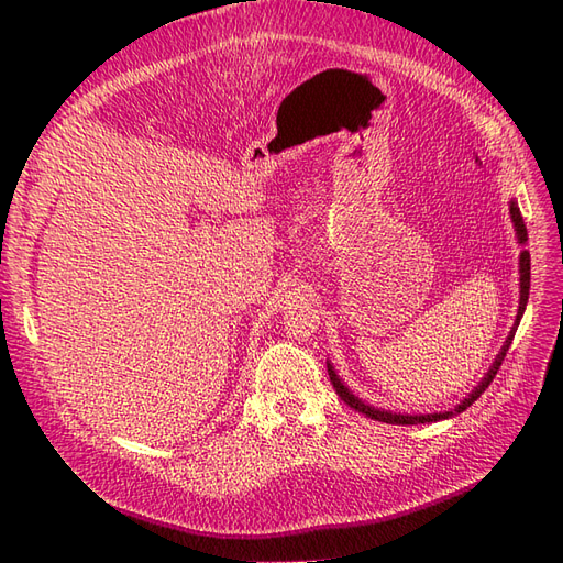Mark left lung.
Wrapping results in <instances>:
<instances>
[{"label":"left lung","instance_id":"obj_1","mask_svg":"<svg viewBox=\"0 0 563 563\" xmlns=\"http://www.w3.org/2000/svg\"><path fill=\"white\" fill-rule=\"evenodd\" d=\"M509 218H512V223H515L517 242L523 246V244L528 242V234H526L523 218H521V211H519V207H517V201H515V199L509 201ZM528 288H531V253H528V251L523 249V251H521V255H519V310H517L515 327H512V331H509V335H507V340H505V345L500 347V352H498V356H496V362H493V364H490V368L486 371V376L482 378V383L476 385V387L470 391V395H467L463 401H460L455 408H451V411L424 413V416H408V413H391V411H385V408H376V406H371V404L362 401L360 397H354V395H352V389H350L343 380H340V376L335 373L333 364H331V362H327L329 376H331V383H333V387H335V391H338V397L343 399L350 408H354V411H360V413L368 416L371 420H380V422H389V424H420V422H437V420H446V418H453V416H457V413H463L467 406H472L476 399H479V397L484 395V389L493 383V378H496V373H498V368H500V364H503V360H505V354H507L509 345H512V338H515L517 327H519V321H521V317H523L526 302H528Z\"/></svg>","mask_w":563,"mask_h":563}]
</instances>
